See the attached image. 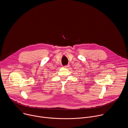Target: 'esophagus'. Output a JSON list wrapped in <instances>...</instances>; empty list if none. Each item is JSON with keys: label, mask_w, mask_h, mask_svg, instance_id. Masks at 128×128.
<instances>
[{"label": "esophagus", "mask_w": 128, "mask_h": 128, "mask_svg": "<svg viewBox=\"0 0 128 128\" xmlns=\"http://www.w3.org/2000/svg\"><path fill=\"white\" fill-rule=\"evenodd\" d=\"M64 68H68V67H69V65H65V66H63Z\"/></svg>", "instance_id": "34e87169"}]
</instances>
